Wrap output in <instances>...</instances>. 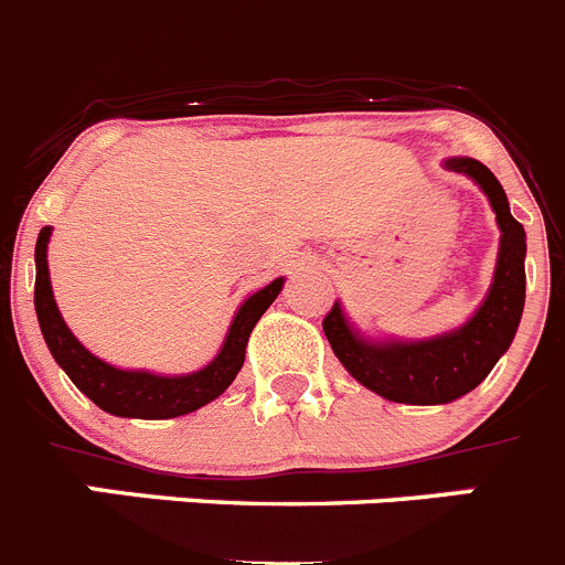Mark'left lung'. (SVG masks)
<instances>
[{
	"instance_id": "1",
	"label": "left lung",
	"mask_w": 565,
	"mask_h": 565,
	"mask_svg": "<svg viewBox=\"0 0 565 565\" xmlns=\"http://www.w3.org/2000/svg\"><path fill=\"white\" fill-rule=\"evenodd\" d=\"M445 168L465 173L484 190L501 230L493 286L473 317L451 333L423 341H372L347 322L335 302L322 328L335 359L361 386L408 406H437L468 395L482 384L515 339L526 297V232L510 215L507 193L476 159H445Z\"/></svg>"
}]
</instances>
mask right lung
<instances>
[{"label": "right lung", "mask_w": 565, "mask_h": 565, "mask_svg": "<svg viewBox=\"0 0 565 565\" xmlns=\"http://www.w3.org/2000/svg\"><path fill=\"white\" fill-rule=\"evenodd\" d=\"M50 235H53V226H44L39 232V241H35V317H39L41 335H44L46 347H50V353L58 361L61 370L70 375L72 384L95 406H100L108 414H117V417L170 420V417L195 412V408L224 395L226 386L241 372L243 359H246L248 335L286 282L282 277H277L237 308L221 353L204 370L188 372V375L120 370V366H111L92 355L66 328L58 305H55L53 286H50V266H46Z\"/></svg>", "instance_id": "right-lung-1"}]
</instances>
